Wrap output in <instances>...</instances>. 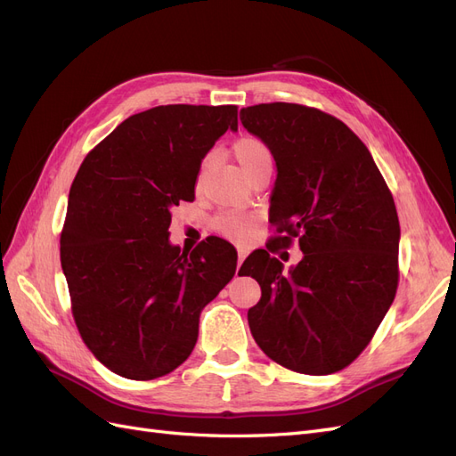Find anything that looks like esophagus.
<instances>
[{
  "label": "esophagus",
  "instance_id": "esophagus-1",
  "mask_svg": "<svg viewBox=\"0 0 456 456\" xmlns=\"http://www.w3.org/2000/svg\"><path fill=\"white\" fill-rule=\"evenodd\" d=\"M245 256H247V249H243V247H238V272H240V266H241V262L245 260Z\"/></svg>",
  "mask_w": 456,
  "mask_h": 456
}]
</instances>
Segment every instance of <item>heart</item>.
<instances>
[{
    "label": "heart",
    "mask_w": 456,
    "mask_h": 456,
    "mask_svg": "<svg viewBox=\"0 0 456 456\" xmlns=\"http://www.w3.org/2000/svg\"><path fill=\"white\" fill-rule=\"evenodd\" d=\"M233 156H236L238 163L241 165V169L247 175H251L260 163L272 159L268 146L258 139H253V136H243V139H240L236 144H233ZM207 165H209V159H203L200 173H198V184L201 183ZM255 226H256V216L249 215V213L228 211V213H223L220 216H216V220H215V228L220 233H224L226 238L236 240V241H245L247 238H249Z\"/></svg>",
    "instance_id": "heart-1"
}]
</instances>
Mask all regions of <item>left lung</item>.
Here are the masks:
<instances>
[{"instance_id": "1", "label": "left lung", "mask_w": 456, "mask_h": 456, "mask_svg": "<svg viewBox=\"0 0 456 456\" xmlns=\"http://www.w3.org/2000/svg\"><path fill=\"white\" fill-rule=\"evenodd\" d=\"M240 119L278 167L270 223L285 236L275 241L298 240L302 251L289 273L265 249L245 258L241 275L262 291L247 312L251 335L275 363L330 375L365 350L394 302V198L367 146L322 110L270 102L241 108Z\"/></svg>"}]
</instances>
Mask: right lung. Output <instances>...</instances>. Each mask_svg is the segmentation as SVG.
Wrapping results in <instances>:
<instances>
[{
    "label": "right lung",
    "mask_w": 456,
    "mask_h": 456,
    "mask_svg": "<svg viewBox=\"0 0 456 456\" xmlns=\"http://www.w3.org/2000/svg\"><path fill=\"white\" fill-rule=\"evenodd\" d=\"M238 106L167 104L134 114L94 146L74 178L61 265L87 348L119 377L151 380L188 360L200 314L233 278L230 243L190 255L169 243L171 209L194 201L201 159Z\"/></svg>",
    "instance_id": "obj_1"
}]
</instances>
